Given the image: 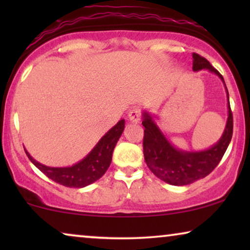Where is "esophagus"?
I'll return each instance as SVG.
<instances>
[{"label": "esophagus", "instance_id": "obj_1", "mask_svg": "<svg viewBox=\"0 0 250 250\" xmlns=\"http://www.w3.org/2000/svg\"><path fill=\"white\" fill-rule=\"evenodd\" d=\"M128 119L132 123H139L141 119V110L140 109H133L128 112Z\"/></svg>", "mask_w": 250, "mask_h": 250}]
</instances>
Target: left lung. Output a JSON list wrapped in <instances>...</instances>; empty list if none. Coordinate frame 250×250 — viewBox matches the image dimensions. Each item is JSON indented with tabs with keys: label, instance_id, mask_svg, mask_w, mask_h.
Instances as JSON below:
<instances>
[{
	"label": "left lung",
	"instance_id": "obj_1",
	"mask_svg": "<svg viewBox=\"0 0 250 250\" xmlns=\"http://www.w3.org/2000/svg\"><path fill=\"white\" fill-rule=\"evenodd\" d=\"M193 71L207 69L217 75L223 82L228 95V121L221 139L210 148L201 151H184L174 146L164 135L155 122V116L148 111L142 112V125L145 127L143 155L150 170L164 182L172 186H187L204 179L221 162L233 133V117L229 101V92L224 78L209 61L197 53H192Z\"/></svg>",
	"mask_w": 250,
	"mask_h": 250
}]
</instances>
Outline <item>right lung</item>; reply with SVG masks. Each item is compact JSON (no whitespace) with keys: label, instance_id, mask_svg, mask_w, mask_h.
I'll return each mask as SVG.
<instances>
[{"label":"right lung","instance_id":"obj_1","mask_svg":"<svg viewBox=\"0 0 250 250\" xmlns=\"http://www.w3.org/2000/svg\"><path fill=\"white\" fill-rule=\"evenodd\" d=\"M124 128L125 121L121 119L114 127L109 129L99 140V142L91 150L90 153H87L86 157H84L81 162L74 164L73 166H45L34 159L26 149L25 152L30 162L54 182L68 188H84L98 181L107 172L112 159V151H114Z\"/></svg>","mask_w":250,"mask_h":250}]
</instances>
